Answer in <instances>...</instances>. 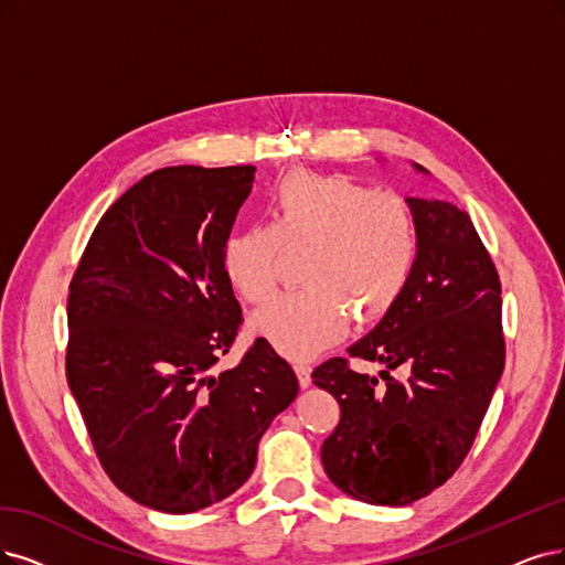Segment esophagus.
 <instances>
[{"label": "esophagus", "mask_w": 565, "mask_h": 565, "mask_svg": "<svg viewBox=\"0 0 565 565\" xmlns=\"http://www.w3.org/2000/svg\"><path fill=\"white\" fill-rule=\"evenodd\" d=\"M296 374H298V384H300L302 388H307V386L311 384V370H309V365L298 363V365H296Z\"/></svg>", "instance_id": "1"}]
</instances>
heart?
<instances>
[{
  "label": "heart",
  "instance_id": "1",
  "mask_svg": "<svg viewBox=\"0 0 565 565\" xmlns=\"http://www.w3.org/2000/svg\"><path fill=\"white\" fill-rule=\"evenodd\" d=\"M267 225H246L221 250L225 281L260 305L279 286V256L302 250L307 286L258 309L250 326L290 359L338 342L349 323L374 321L401 300L419 256L409 202L347 174L296 170L267 198Z\"/></svg>",
  "mask_w": 565,
  "mask_h": 565
}]
</instances>
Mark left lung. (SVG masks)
Returning <instances> with one entry per match:
<instances>
[{"instance_id": "1", "label": "left lung", "mask_w": 565, "mask_h": 565, "mask_svg": "<svg viewBox=\"0 0 565 565\" xmlns=\"http://www.w3.org/2000/svg\"><path fill=\"white\" fill-rule=\"evenodd\" d=\"M407 202L419 230L412 279L380 326L349 347L351 359L386 370L377 380L328 359L311 372L340 403V424L321 447L330 482L393 508L461 468L505 367L498 269L470 216L443 200Z\"/></svg>"}]
</instances>
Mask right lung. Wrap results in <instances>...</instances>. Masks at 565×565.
I'll return each mask as SVG.
<instances>
[{"mask_svg":"<svg viewBox=\"0 0 565 565\" xmlns=\"http://www.w3.org/2000/svg\"><path fill=\"white\" fill-rule=\"evenodd\" d=\"M256 167L179 164L125 191L93 230L67 300V382L111 482L185 514L235 493L271 419L298 395L258 338L212 374L242 328L221 250Z\"/></svg>","mask_w":565,"mask_h":565,"instance_id":"1","label":"right lung"}]
</instances>
